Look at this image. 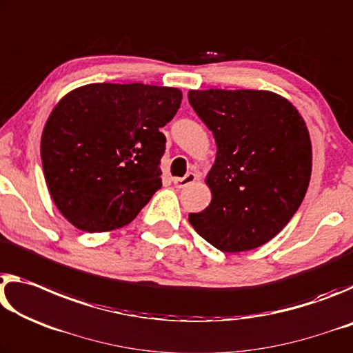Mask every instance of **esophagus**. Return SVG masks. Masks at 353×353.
I'll list each match as a JSON object with an SVG mask.
<instances>
[{"label": "esophagus", "instance_id": "34e87169", "mask_svg": "<svg viewBox=\"0 0 353 353\" xmlns=\"http://www.w3.org/2000/svg\"><path fill=\"white\" fill-rule=\"evenodd\" d=\"M195 180H197V175L194 172H189L184 175L183 178H173V183H175L176 188H186L189 184H192Z\"/></svg>", "mask_w": 353, "mask_h": 353}]
</instances>
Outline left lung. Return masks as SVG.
Segmentation results:
<instances>
[{"instance_id":"8db88e82","label":"left lung","mask_w":353,"mask_h":353,"mask_svg":"<svg viewBox=\"0 0 353 353\" xmlns=\"http://www.w3.org/2000/svg\"><path fill=\"white\" fill-rule=\"evenodd\" d=\"M190 106L216 139L206 183L212 200L189 222L222 252H245L285 228L307 194L311 141L303 119L268 90H190Z\"/></svg>"}]
</instances>
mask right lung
I'll use <instances>...</instances> for the list:
<instances>
[{"instance_id": "add662e5", "label": "right lung", "mask_w": 353, "mask_h": 353, "mask_svg": "<svg viewBox=\"0 0 353 353\" xmlns=\"http://www.w3.org/2000/svg\"><path fill=\"white\" fill-rule=\"evenodd\" d=\"M181 90L88 84L57 103L40 143L46 186L62 216L88 233L128 225L163 186L161 128Z\"/></svg>"}]
</instances>
